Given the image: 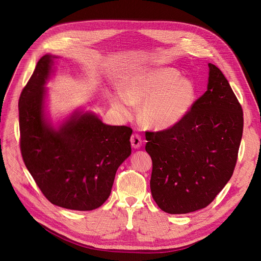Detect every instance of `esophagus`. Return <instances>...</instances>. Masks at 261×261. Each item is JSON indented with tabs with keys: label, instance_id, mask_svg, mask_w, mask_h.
<instances>
[{
	"label": "esophagus",
	"instance_id": "esophagus-1",
	"mask_svg": "<svg viewBox=\"0 0 261 261\" xmlns=\"http://www.w3.org/2000/svg\"><path fill=\"white\" fill-rule=\"evenodd\" d=\"M130 141H131L132 147H134V148H139L141 146V144H142V140H141V138H140V136L138 134H133L131 136Z\"/></svg>",
	"mask_w": 261,
	"mask_h": 261
}]
</instances>
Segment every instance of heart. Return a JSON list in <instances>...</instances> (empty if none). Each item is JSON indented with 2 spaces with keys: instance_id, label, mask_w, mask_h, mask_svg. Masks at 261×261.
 I'll list each match as a JSON object with an SVG mask.
<instances>
[{
  "instance_id": "obj_1",
  "label": "heart",
  "mask_w": 261,
  "mask_h": 261,
  "mask_svg": "<svg viewBox=\"0 0 261 261\" xmlns=\"http://www.w3.org/2000/svg\"><path fill=\"white\" fill-rule=\"evenodd\" d=\"M197 96L194 82L180 76L171 67L141 69L126 77L121 93L111 98V105L128 117L133 105H141L140 119L153 129H168L190 113Z\"/></svg>"
}]
</instances>
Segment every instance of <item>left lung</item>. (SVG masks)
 I'll return each mask as SVG.
<instances>
[{"label":"left lung","instance_id":"left-lung-1","mask_svg":"<svg viewBox=\"0 0 261 261\" xmlns=\"http://www.w3.org/2000/svg\"><path fill=\"white\" fill-rule=\"evenodd\" d=\"M206 92L177 125L145 132L151 192L168 214L207 206L230 179L243 135L242 106L224 74L208 63Z\"/></svg>","mask_w":261,"mask_h":261}]
</instances>
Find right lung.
Wrapping results in <instances>:
<instances>
[{
  "instance_id": "add662e5",
  "label": "right lung",
  "mask_w": 261,
  "mask_h": 261,
  "mask_svg": "<svg viewBox=\"0 0 261 261\" xmlns=\"http://www.w3.org/2000/svg\"><path fill=\"white\" fill-rule=\"evenodd\" d=\"M56 56H43L23 88L19 103L20 151L43 195L55 205L92 211L109 197L119 166L131 155L127 126L104 124L76 110L59 127L45 117L44 87Z\"/></svg>"
}]
</instances>
